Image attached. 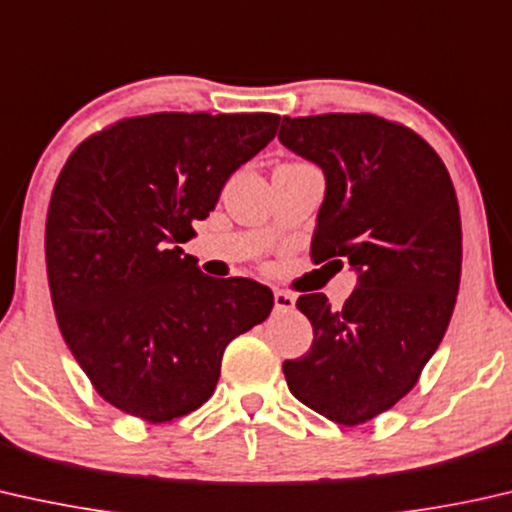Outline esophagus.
I'll list each match as a JSON object with an SVG mask.
<instances>
[{
    "label": "esophagus",
    "instance_id": "1",
    "mask_svg": "<svg viewBox=\"0 0 512 512\" xmlns=\"http://www.w3.org/2000/svg\"><path fill=\"white\" fill-rule=\"evenodd\" d=\"M295 307V298L286 291H274V311L277 314H286V311H293Z\"/></svg>",
    "mask_w": 512,
    "mask_h": 512
}]
</instances>
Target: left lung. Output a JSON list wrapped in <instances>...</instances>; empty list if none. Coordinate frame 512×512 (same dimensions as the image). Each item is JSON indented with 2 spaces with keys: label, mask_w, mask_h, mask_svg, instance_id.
Masks as SVG:
<instances>
[{
  "label": "left lung",
  "mask_w": 512,
  "mask_h": 512,
  "mask_svg": "<svg viewBox=\"0 0 512 512\" xmlns=\"http://www.w3.org/2000/svg\"><path fill=\"white\" fill-rule=\"evenodd\" d=\"M279 140L325 175L311 258L358 272L339 311L300 295L314 342L284 376L302 404L353 427L395 406L446 335L462 274L455 187L416 131L369 113L284 117Z\"/></svg>",
  "instance_id": "8db88e82"
}]
</instances>
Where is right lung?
<instances>
[{"label":"right lung","mask_w":512,"mask_h":512,"mask_svg":"<svg viewBox=\"0 0 512 512\" xmlns=\"http://www.w3.org/2000/svg\"><path fill=\"white\" fill-rule=\"evenodd\" d=\"M277 127L272 113H154L66 159L46 219L50 295L66 346L115 409L154 425L196 411L226 346L270 316L268 286L207 277L177 244Z\"/></svg>","instance_id":"add662e5"}]
</instances>
